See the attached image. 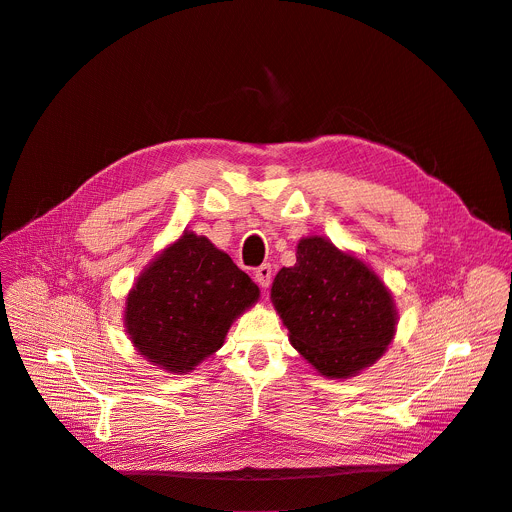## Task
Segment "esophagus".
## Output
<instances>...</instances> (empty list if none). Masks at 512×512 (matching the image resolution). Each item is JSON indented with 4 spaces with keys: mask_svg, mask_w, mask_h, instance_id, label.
Masks as SVG:
<instances>
[{
    "mask_svg": "<svg viewBox=\"0 0 512 512\" xmlns=\"http://www.w3.org/2000/svg\"><path fill=\"white\" fill-rule=\"evenodd\" d=\"M255 282L261 286V288H267L272 284V265L270 263H263L259 265L255 270Z\"/></svg>",
    "mask_w": 512,
    "mask_h": 512,
    "instance_id": "obj_1",
    "label": "esophagus"
}]
</instances>
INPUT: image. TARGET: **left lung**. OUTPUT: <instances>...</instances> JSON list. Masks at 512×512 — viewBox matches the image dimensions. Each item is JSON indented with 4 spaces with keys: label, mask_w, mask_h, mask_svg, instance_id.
<instances>
[{
    "label": "left lung",
    "mask_w": 512,
    "mask_h": 512,
    "mask_svg": "<svg viewBox=\"0 0 512 512\" xmlns=\"http://www.w3.org/2000/svg\"><path fill=\"white\" fill-rule=\"evenodd\" d=\"M272 303L290 344L326 378H353L373 365L396 332L398 313L386 284L324 236L299 240L297 263L274 278Z\"/></svg>",
    "instance_id": "left-lung-1"
}]
</instances>
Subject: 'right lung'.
<instances>
[{
    "instance_id": "right-lung-1",
    "label": "right lung",
    "mask_w": 512,
    "mask_h": 512,
    "mask_svg": "<svg viewBox=\"0 0 512 512\" xmlns=\"http://www.w3.org/2000/svg\"><path fill=\"white\" fill-rule=\"evenodd\" d=\"M257 299V284L224 251L184 230L130 288L124 328L149 363L182 375L222 348Z\"/></svg>"
}]
</instances>
